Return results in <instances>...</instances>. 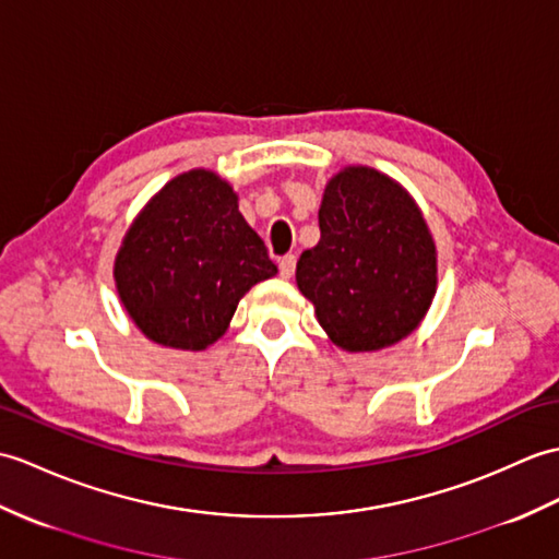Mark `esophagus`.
I'll return each mask as SVG.
<instances>
[{
    "label": "esophagus",
    "instance_id": "esophagus-1",
    "mask_svg": "<svg viewBox=\"0 0 559 559\" xmlns=\"http://www.w3.org/2000/svg\"><path fill=\"white\" fill-rule=\"evenodd\" d=\"M295 264H297V257L295 254H285L281 257L278 269H281V276L283 278H290L295 274Z\"/></svg>",
    "mask_w": 559,
    "mask_h": 559
}]
</instances>
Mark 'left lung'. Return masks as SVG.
<instances>
[{"label":"left lung","mask_w":559,"mask_h":559,"mask_svg":"<svg viewBox=\"0 0 559 559\" xmlns=\"http://www.w3.org/2000/svg\"><path fill=\"white\" fill-rule=\"evenodd\" d=\"M321 240L297 259V288L345 353H376L419 329L438 288L426 218L397 180L345 166L323 190Z\"/></svg>","instance_id":"8db88e82"}]
</instances>
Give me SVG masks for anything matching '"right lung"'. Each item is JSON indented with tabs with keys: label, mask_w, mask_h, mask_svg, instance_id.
<instances>
[{
	"label": "right lung",
	"mask_w": 559,
	"mask_h": 559,
	"mask_svg": "<svg viewBox=\"0 0 559 559\" xmlns=\"http://www.w3.org/2000/svg\"><path fill=\"white\" fill-rule=\"evenodd\" d=\"M276 274L236 190L210 168L152 194L114 259L116 293L142 335L188 353L216 343L245 293Z\"/></svg>",
	"instance_id": "right-lung-1"
}]
</instances>
